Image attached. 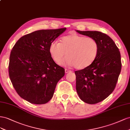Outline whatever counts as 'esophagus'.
<instances>
[{
    "label": "esophagus",
    "mask_w": 130,
    "mask_h": 130,
    "mask_svg": "<svg viewBox=\"0 0 130 130\" xmlns=\"http://www.w3.org/2000/svg\"><path fill=\"white\" fill-rule=\"evenodd\" d=\"M65 72L66 73H69V72H71V71H70V70H68V69H65Z\"/></svg>",
    "instance_id": "esophagus-1"
}]
</instances>
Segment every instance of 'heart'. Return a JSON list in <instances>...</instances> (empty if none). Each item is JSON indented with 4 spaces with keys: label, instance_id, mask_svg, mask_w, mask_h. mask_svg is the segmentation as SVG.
I'll list each match as a JSON object with an SVG mask.
<instances>
[{
    "label": "heart",
    "instance_id": "obj_1",
    "mask_svg": "<svg viewBox=\"0 0 130 130\" xmlns=\"http://www.w3.org/2000/svg\"><path fill=\"white\" fill-rule=\"evenodd\" d=\"M49 51L58 65L62 64L66 53L68 57L65 59V64L82 70L94 62L98 53L99 44L93 38L73 34L63 37L61 42L53 41Z\"/></svg>",
    "mask_w": 130,
    "mask_h": 130
}]
</instances>
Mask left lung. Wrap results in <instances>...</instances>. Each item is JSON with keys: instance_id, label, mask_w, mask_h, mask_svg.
<instances>
[{"instance_id": "8db88e82", "label": "left lung", "mask_w": 130, "mask_h": 130, "mask_svg": "<svg viewBox=\"0 0 130 130\" xmlns=\"http://www.w3.org/2000/svg\"><path fill=\"white\" fill-rule=\"evenodd\" d=\"M76 31L94 39L99 44L94 62L88 67L75 72L79 97L88 104H95L108 97L116 86L121 69L120 53L113 40L104 33Z\"/></svg>"}]
</instances>
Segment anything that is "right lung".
<instances>
[{
	"label": "right lung",
	"mask_w": 130,
	"mask_h": 130,
	"mask_svg": "<svg viewBox=\"0 0 130 130\" xmlns=\"http://www.w3.org/2000/svg\"><path fill=\"white\" fill-rule=\"evenodd\" d=\"M66 28L39 30L23 36L10 53L9 77L17 94L36 105L52 98L65 69L58 65L50 53V44Z\"/></svg>",
	"instance_id": "right-lung-1"
}]
</instances>
